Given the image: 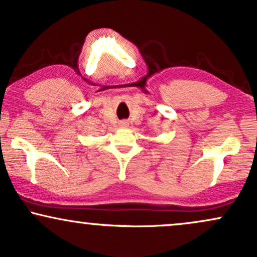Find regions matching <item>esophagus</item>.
<instances>
[{
  "instance_id": "34e87169",
  "label": "esophagus",
  "mask_w": 257,
  "mask_h": 257,
  "mask_svg": "<svg viewBox=\"0 0 257 257\" xmlns=\"http://www.w3.org/2000/svg\"><path fill=\"white\" fill-rule=\"evenodd\" d=\"M120 126H123V128H125V126H128V122H125V120H123V122H120Z\"/></svg>"
}]
</instances>
